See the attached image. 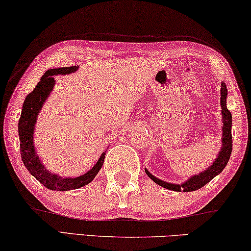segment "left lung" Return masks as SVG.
Masks as SVG:
<instances>
[{
    "label": "left lung",
    "instance_id": "8db88e82",
    "mask_svg": "<svg viewBox=\"0 0 251 251\" xmlns=\"http://www.w3.org/2000/svg\"><path fill=\"white\" fill-rule=\"evenodd\" d=\"M221 97H220V105H221V114H222V145L219 151V154L214 158L212 164L208 169L202 171L196 176H192L189 178H186L185 182L176 184V183L165 182L160 180L156 176H154L149 170L145 169V172L156 184L163 186V188L176 191V192H191V191H196L204 186L206 183H209L214 176L220 174L225 170L226 165L228 164L230 155L232 152V135H231V127H232V116L229 109L226 108V96H228V90H226V82H221Z\"/></svg>",
    "mask_w": 251,
    "mask_h": 251
}]
</instances>
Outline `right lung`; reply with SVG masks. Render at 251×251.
Returning a JSON list of instances; mask_svg holds the SVG:
<instances>
[{
  "label": "right lung",
  "instance_id": "right-lung-1",
  "mask_svg": "<svg viewBox=\"0 0 251 251\" xmlns=\"http://www.w3.org/2000/svg\"><path fill=\"white\" fill-rule=\"evenodd\" d=\"M79 66L63 67V68H54L47 70L42 75L38 85L25 97L22 106V113L19 119V137H20V151L21 158L26 170L37 180L46 186L47 189L52 191H69L75 190L85 186L94 180L100 171L105 161V152L100 155L98 161L95 163L93 168L88 172L79 176H60L59 174L50 172L43 164L41 158L39 157L34 146V130L38 115L43 107L48 97L54 87V75H70L75 73Z\"/></svg>",
  "mask_w": 251,
  "mask_h": 251
}]
</instances>
